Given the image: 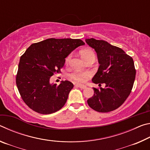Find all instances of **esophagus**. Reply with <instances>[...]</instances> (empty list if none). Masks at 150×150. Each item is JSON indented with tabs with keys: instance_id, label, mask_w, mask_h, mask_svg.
<instances>
[{
	"instance_id": "34e87169",
	"label": "esophagus",
	"mask_w": 150,
	"mask_h": 150,
	"mask_svg": "<svg viewBox=\"0 0 150 150\" xmlns=\"http://www.w3.org/2000/svg\"><path fill=\"white\" fill-rule=\"evenodd\" d=\"M75 86H77V87H79L81 88H82V89H85V88H87V87H86V85H82V84H79V83H77V84H76Z\"/></svg>"
}]
</instances>
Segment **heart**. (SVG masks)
Segmentation results:
<instances>
[{"instance_id":"1","label":"heart","mask_w":150,"mask_h":150,"mask_svg":"<svg viewBox=\"0 0 150 150\" xmlns=\"http://www.w3.org/2000/svg\"><path fill=\"white\" fill-rule=\"evenodd\" d=\"M81 57H83V59L85 61H86L91 57L95 56V52H94L91 49H89V48H86V49L81 50ZM71 57V55H69L67 57H66L65 59L66 63L69 62ZM90 77H91V73L87 71L86 72L75 71L70 75V77L71 79L77 81V82H80V83L85 82V81H87Z\"/></svg>"}]
</instances>
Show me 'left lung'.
<instances>
[{"instance_id":"obj_1","label":"left lung","mask_w":150,"mask_h":150,"mask_svg":"<svg viewBox=\"0 0 150 150\" xmlns=\"http://www.w3.org/2000/svg\"><path fill=\"white\" fill-rule=\"evenodd\" d=\"M97 54L99 67L92 79L95 84L105 83V88H93L88 106L99 112H108L120 107L130 95L136 77L132 57L121 48L104 40L86 39Z\"/></svg>"}]
</instances>
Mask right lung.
<instances>
[{"label": "right lung", "mask_w": 150, "mask_h": 150, "mask_svg": "<svg viewBox=\"0 0 150 150\" xmlns=\"http://www.w3.org/2000/svg\"><path fill=\"white\" fill-rule=\"evenodd\" d=\"M80 39L50 38L32 44L20 57L16 83L22 100L36 112L49 115L65 105L73 84L69 81L51 84L50 77L61 73L65 57L84 45Z\"/></svg>", "instance_id": "add662e5"}]
</instances>
